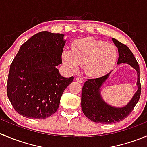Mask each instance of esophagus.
I'll list each match as a JSON object with an SVG mask.
<instances>
[{
	"label": "esophagus",
	"instance_id": "obj_1",
	"mask_svg": "<svg viewBox=\"0 0 147 147\" xmlns=\"http://www.w3.org/2000/svg\"><path fill=\"white\" fill-rule=\"evenodd\" d=\"M75 80H76L77 82H80V83H82L83 82V81H84V80H83L82 78H80V77H77L76 78H75Z\"/></svg>",
	"mask_w": 147,
	"mask_h": 147
}]
</instances>
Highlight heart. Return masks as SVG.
I'll return each instance as SVG.
<instances>
[{
    "label": "heart",
    "instance_id": "b5f03b06",
    "mask_svg": "<svg viewBox=\"0 0 147 147\" xmlns=\"http://www.w3.org/2000/svg\"><path fill=\"white\" fill-rule=\"evenodd\" d=\"M116 47L112 44L86 38L75 40L72 50L63 53L64 64L71 69H76L79 64L84 65V71L94 78L107 74L117 60Z\"/></svg>",
    "mask_w": 147,
    "mask_h": 147
}]
</instances>
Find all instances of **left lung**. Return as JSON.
Returning a JSON list of instances; mask_svg holds the SVG:
<instances>
[{
    "instance_id": "8db88e82",
    "label": "left lung",
    "mask_w": 147,
    "mask_h": 147,
    "mask_svg": "<svg viewBox=\"0 0 147 147\" xmlns=\"http://www.w3.org/2000/svg\"><path fill=\"white\" fill-rule=\"evenodd\" d=\"M119 53L117 64L127 63L137 72V91L127 105L116 107L106 103L101 95V87L107 80L111 72L101 78L89 79L84 83L82 89L81 106L83 113L91 121L100 124H112L124 119L129 116L139 102L141 95V82L139 66L134 55L127 45L112 38Z\"/></svg>"
}]
</instances>
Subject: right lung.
Instances as JSON below:
<instances>
[{
  "mask_svg": "<svg viewBox=\"0 0 147 147\" xmlns=\"http://www.w3.org/2000/svg\"><path fill=\"white\" fill-rule=\"evenodd\" d=\"M64 34L47 31L32 35L20 46L10 67L7 94L15 110L30 119H45L57 110L74 78L62 76Z\"/></svg>",
  "mask_w": 147,
  "mask_h": 147,
  "instance_id": "1",
  "label": "right lung"
}]
</instances>
